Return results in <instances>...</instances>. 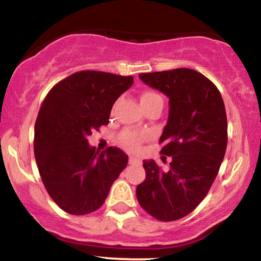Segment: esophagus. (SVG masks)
Wrapping results in <instances>:
<instances>
[{"instance_id": "34e87169", "label": "esophagus", "mask_w": 261, "mask_h": 261, "mask_svg": "<svg viewBox=\"0 0 261 261\" xmlns=\"http://www.w3.org/2000/svg\"><path fill=\"white\" fill-rule=\"evenodd\" d=\"M128 162H130V165H137V166H141L142 163L141 160L135 158V156H130V158H128Z\"/></svg>"}]
</instances>
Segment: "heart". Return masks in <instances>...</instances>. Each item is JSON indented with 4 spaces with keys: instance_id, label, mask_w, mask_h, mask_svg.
<instances>
[{
    "instance_id": "obj_1",
    "label": "heart",
    "mask_w": 261,
    "mask_h": 261,
    "mask_svg": "<svg viewBox=\"0 0 261 261\" xmlns=\"http://www.w3.org/2000/svg\"><path fill=\"white\" fill-rule=\"evenodd\" d=\"M140 101L142 107L155 105V103H163L161 95L158 94L156 92H152V90H145V92L142 93ZM144 140L145 135L142 133H136V131L126 130L120 135V143L123 144V147L131 151L137 150Z\"/></svg>"
}]
</instances>
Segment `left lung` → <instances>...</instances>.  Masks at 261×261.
Here are the masks:
<instances>
[{
	"mask_svg": "<svg viewBox=\"0 0 261 261\" xmlns=\"http://www.w3.org/2000/svg\"><path fill=\"white\" fill-rule=\"evenodd\" d=\"M144 85L169 99L161 154L171 156L168 171L144 160L138 203L156 220H180L199 205L215 181L227 149V114L221 93L192 69L140 74Z\"/></svg>",
	"mask_w": 261,
	"mask_h": 261,
	"instance_id": "1",
	"label": "left lung"
}]
</instances>
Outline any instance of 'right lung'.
<instances>
[{
  "label": "right lung",
  "instance_id": "add662e5",
  "mask_svg": "<svg viewBox=\"0 0 261 261\" xmlns=\"http://www.w3.org/2000/svg\"><path fill=\"white\" fill-rule=\"evenodd\" d=\"M133 76L79 71L58 82L41 103L34 125V156L45 189L70 215L98 210L127 165V155L110 147L100 152L88 136L109 124L116 100Z\"/></svg>",
  "mask_w": 261,
  "mask_h": 261
}]
</instances>
